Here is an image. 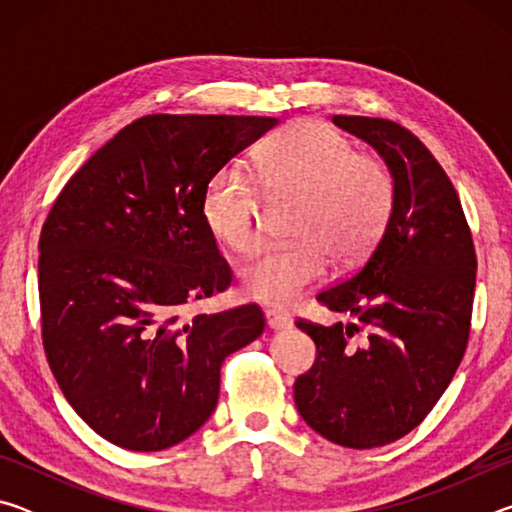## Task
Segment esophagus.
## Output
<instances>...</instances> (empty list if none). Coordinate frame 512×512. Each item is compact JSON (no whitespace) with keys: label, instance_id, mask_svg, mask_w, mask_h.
Wrapping results in <instances>:
<instances>
[{"label":"esophagus","instance_id":"obj_1","mask_svg":"<svg viewBox=\"0 0 512 512\" xmlns=\"http://www.w3.org/2000/svg\"><path fill=\"white\" fill-rule=\"evenodd\" d=\"M266 323H268V327L275 329V332H280V329H289L293 325L291 318H287V316L280 314V311H275V309L266 311Z\"/></svg>","mask_w":512,"mask_h":512}]
</instances>
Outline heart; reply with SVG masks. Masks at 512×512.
Here are the masks:
<instances>
[{
  "label": "heart",
  "mask_w": 512,
  "mask_h": 512,
  "mask_svg": "<svg viewBox=\"0 0 512 512\" xmlns=\"http://www.w3.org/2000/svg\"><path fill=\"white\" fill-rule=\"evenodd\" d=\"M253 176L268 201H296L289 246L268 248L241 266L248 298L291 307L329 266L366 257L391 219L395 183L388 167L318 121H302L268 140L253 158ZM244 171H216L203 192L207 230L235 253L259 244L262 198Z\"/></svg>",
  "instance_id": "heart-1"
}]
</instances>
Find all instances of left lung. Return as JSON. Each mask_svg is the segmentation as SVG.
Here are the masks:
<instances>
[{"instance_id":"left-lung-1","label":"left lung","mask_w":512,"mask_h":512,"mask_svg":"<svg viewBox=\"0 0 512 512\" xmlns=\"http://www.w3.org/2000/svg\"><path fill=\"white\" fill-rule=\"evenodd\" d=\"M332 121L384 158L395 203L359 271L316 296L354 323H296L318 357L293 397L323 438L372 449L418 427L452 381L470 336L476 255L456 189L418 137L388 119Z\"/></svg>"}]
</instances>
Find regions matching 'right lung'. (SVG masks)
Wrapping results in <instances>:
<instances>
[{
	"label": "right lung",
	"instance_id": "1",
	"mask_svg": "<svg viewBox=\"0 0 512 512\" xmlns=\"http://www.w3.org/2000/svg\"><path fill=\"white\" fill-rule=\"evenodd\" d=\"M275 117L146 115L69 178L42 225V343L72 409L131 452L201 429L221 363L264 332L257 305L185 316L230 287L203 221L216 171Z\"/></svg>",
	"mask_w": 512,
	"mask_h": 512
}]
</instances>
